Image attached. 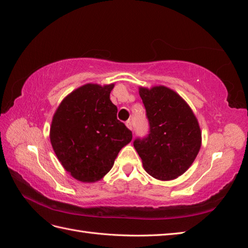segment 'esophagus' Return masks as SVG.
<instances>
[{"label": "esophagus", "instance_id": "esophagus-1", "mask_svg": "<svg viewBox=\"0 0 248 248\" xmlns=\"http://www.w3.org/2000/svg\"><path fill=\"white\" fill-rule=\"evenodd\" d=\"M125 124H126V126H127V128H128V129L133 130V124H131L130 121H127V122H126Z\"/></svg>", "mask_w": 248, "mask_h": 248}]
</instances>
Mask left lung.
Wrapping results in <instances>:
<instances>
[{"label":"left lung","instance_id":"obj_1","mask_svg":"<svg viewBox=\"0 0 248 248\" xmlns=\"http://www.w3.org/2000/svg\"><path fill=\"white\" fill-rule=\"evenodd\" d=\"M150 134L134 146L152 177L167 181L188 170L201 150L202 131L194 112L183 97L166 86L139 88Z\"/></svg>","mask_w":248,"mask_h":248}]
</instances>
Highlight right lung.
Masks as SVG:
<instances>
[{"label":"right lung","instance_id":"obj_1","mask_svg":"<svg viewBox=\"0 0 248 248\" xmlns=\"http://www.w3.org/2000/svg\"><path fill=\"white\" fill-rule=\"evenodd\" d=\"M114 84H86L65 96L53 115L49 140L63 169L81 183H95L111 170L133 134L117 119L110 101Z\"/></svg>","mask_w":248,"mask_h":248}]
</instances>
